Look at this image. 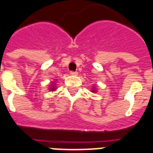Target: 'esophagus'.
I'll return each mask as SVG.
<instances>
[{
    "label": "esophagus",
    "mask_w": 153,
    "mask_h": 153,
    "mask_svg": "<svg viewBox=\"0 0 153 153\" xmlns=\"http://www.w3.org/2000/svg\"><path fill=\"white\" fill-rule=\"evenodd\" d=\"M70 74H71V75H77V74H78V72H77V71H71L70 72Z\"/></svg>",
    "instance_id": "esophagus-1"
}]
</instances>
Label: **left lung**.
<instances>
[{"label":"left lung","instance_id":"1","mask_svg":"<svg viewBox=\"0 0 153 153\" xmlns=\"http://www.w3.org/2000/svg\"><path fill=\"white\" fill-rule=\"evenodd\" d=\"M93 91H94V90H93Z\"/></svg>","mask_w":153,"mask_h":153}]
</instances>
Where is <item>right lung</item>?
Returning a JSON list of instances; mask_svg holds the SVG:
<instances>
[{
  "mask_svg": "<svg viewBox=\"0 0 153 153\" xmlns=\"http://www.w3.org/2000/svg\"><path fill=\"white\" fill-rule=\"evenodd\" d=\"M51 89H52V88H51Z\"/></svg>",
  "mask_w": 153,
  "mask_h": 153,
  "instance_id": "right-lung-1",
  "label": "right lung"
}]
</instances>
